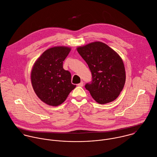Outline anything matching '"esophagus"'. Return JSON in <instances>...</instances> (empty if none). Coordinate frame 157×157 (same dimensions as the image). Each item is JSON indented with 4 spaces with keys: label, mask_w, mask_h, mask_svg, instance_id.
Returning a JSON list of instances; mask_svg holds the SVG:
<instances>
[{
    "label": "esophagus",
    "mask_w": 157,
    "mask_h": 157,
    "mask_svg": "<svg viewBox=\"0 0 157 157\" xmlns=\"http://www.w3.org/2000/svg\"><path fill=\"white\" fill-rule=\"evenodd\" d=\"M83 85H84V82L82 81V82H81L79 84H78V86H79V87H82L83 86Z\"/></svg>",
    "instance_id": "34e87169"
}]
</instances>
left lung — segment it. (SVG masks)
I'll return each mask as SVG.
<instances>
[{"label":"left lung","instance_id":"obj_1","mask_svg":"<svg viewBox=\"0 0 157 157\" xmlns=\"http://www.w3.org/2000/svg\"><path fill=\"white\" fill-rule=\"evenodd\" d=\"M77 51L87 63L92 81L86 84L92 98L99 104L115 100L122 90L126 79L121 56L106 44L95 41L79 46Z\"/></svg>","mask_w":157,"mask_h":157}]
</instances>
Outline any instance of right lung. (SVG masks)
<instances>
[{
  "label": "right lung",
  "mask_w": 157,
  "mask_h": 157,
  "mask_svg": "<svg viewBox=\"0 0 157 157\" xmlns=\"http://www.w3.org/2000/svg\"><path fill=\"white\" fill-rule=\"evenodd\" d=\"M71 51L67 46L46 50L35 61L31 71V82L37 97L44 103L57 106L76 87L71 73L63 68V62Z\"/></svg>",
  "instance_id": "right-lung-1"
}]
</instances>
